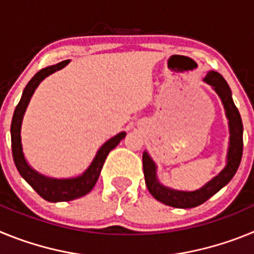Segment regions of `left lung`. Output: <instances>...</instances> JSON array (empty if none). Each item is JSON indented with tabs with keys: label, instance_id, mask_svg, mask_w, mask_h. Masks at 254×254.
<instances>
[{
	"label": "left lung",
	"instance_id": "1",
	"mask_svg": "<svg viewBox=\"0 0 254 254\" xmlns=\"http://www.w3.org/2000/svg\"><path fill=\"white\" fill-rule=\"evenodd\" d=\"M203 80L214 87V90L220 96L224 109H225L226 118L229 120L230 138H229L226 165L216 177L207 182L203 187L192 190V192H186V190H177L164 187L161 183H159L158 177H156V165H155L154 160L150 158L147 151L143 152V176H145L147 190L154 198L165 205L172 206V207L190 208L206 202L210 197L214 196L224 186H226L232 181L239 168L242 155H243V123H242L239 111L233 102L232 90H230L228 82L216 71H210Z\"/></svg>",
	"mask_w": 254,
	"mask_h": 254
}]
</instances>
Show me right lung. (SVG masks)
<instances>
[{"mask_svg": "<svg viewBox=\"0 0 254 254\" xmlns=\"http://www.w3.org/2000/svg\"><path fill=\"white\" fill-rule=\"evenodd\" d=\"M68 62V60L64 61V62H60L57 64H53V66L40 69L39 72L35 73L34 77L28 82V85H26L24 91H22L21 99H20L19 104L15 108V112H13L12 116V122H11V147H12V158L13 161H15V165H16L17 170H19L20 176L28 182L29 185L33 187V190L40 197H43L46 201H49V202L72 201V199L80 198V197L89 193L94 188V186H95L98 178H99L103 164H104L109 151H112L126 136V132H121V133L116 134L114 137H112L111 140H108L98 150L93 163L90 164V167L87 168L81 176L76 177V178H48V177H44L43 174H39L38 172H35L26 163L24 152H22L21 136H20L22 117H24V113H25L26 107H28L31 95L34 94L38 85L43 81L47 76L56 72L58 69L64 68Z\"/></svg>", "mask_w": 254, "mask_h": 254, "instance_id": "obj_1", "label": "right lung"}]
</instances>
